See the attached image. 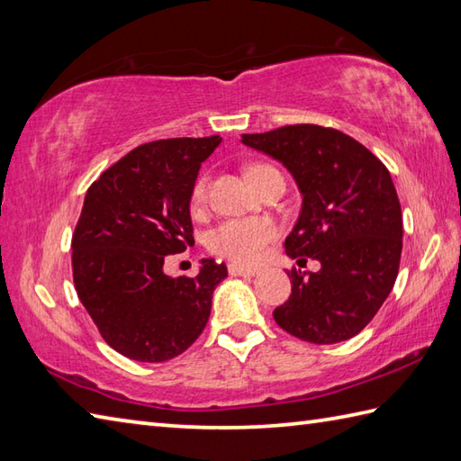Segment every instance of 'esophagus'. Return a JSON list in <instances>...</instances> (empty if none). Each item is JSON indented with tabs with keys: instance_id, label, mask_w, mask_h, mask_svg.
I'll return each mask as SVG.
<instances>
[{
	"instance_id": "esophagus-1",
	"label": "esophagus",
	"mask_w": 461,
	"mask_h": 461,
	"mask_svg": "<svg viewBox=\"0 0 461 461\" xmlns=\"http://www.w3.org/2000/svg\"><path fill=\"white\" fill-rule=\"evenodd\" d=\"M228 271H230V276H233V277H256L258 276V269L241 267V266H236V263H230Z\"/></svg>"
}]
</instances>
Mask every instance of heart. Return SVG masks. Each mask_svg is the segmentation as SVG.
Segmentation results:
<instances>
[{"instance_id": "b5f03b06", "label": "heart", "mask_w": 461, "mask_h": 461, "mask_svg": "<svg viewBox=\"0 0 461 461\" xmlns=\"http://www.w3.org/2000/svg\"><path fill=\"white\" fill-rule=\"evenodd\" d=\"M267 168L269 166L263 164L249 166V180ZM205 195H208V178L202 176V178L195 180L192 190L194 208H198V205L205 202ZM277 223L271 218H231L215 225L208 233L205 243H208V249L215 253V256L230 259L236 266H256V263L266 258L271 241L277 238Z\"/></svg>"}]
</instances>
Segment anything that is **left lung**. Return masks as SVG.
<instances>
[{"instance_id":"obj_1","label":"left lung","mask_w":461,"mask_h":461,"mask_svg":"<svg viewBox=\"0 0 461 461\" xmlns=\"http://www.w3.org/2000/svg\"><path fill=\"white\" fill-rule=\"evenodd\" d=\"M241 142L293 176L303 202L285 251L321 263L307 277L289 271V301L273 319L315 345L358 335L393 291L402 253V210L386 166L348 134L317 124L241 134Z\"/></svg>"}]
</instances>
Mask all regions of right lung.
I'll list each match as a JSON object with an SVG mask.
<instances>
[{"label":"right lung","mask_w":461,"mask_h":461,"mask_svg":"<svg viewBox=\"0 0 461 461\" xmlns=\"http://www.w3.org/2000/svg\"><path fill=\"white\" fill-rule=\"evenodd\" d=\"M221 136L142 144L99 176L73 236V281L83 307L126 358L182 355L210 319L228 267L202 259L194 279L164 273L166 256L192 246L190 202L202 162Z\"/></svg>","instance_id":"obj_1"}]
</instances>
